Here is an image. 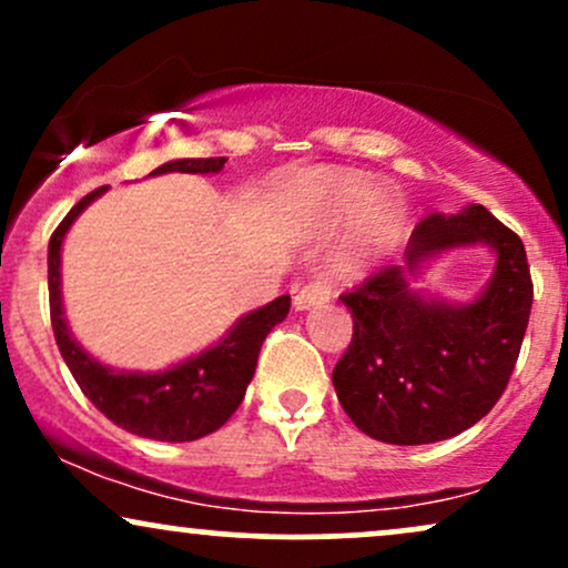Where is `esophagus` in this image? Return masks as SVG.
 Masks as SVG:
<instances>
[{"label": "esophagus", "mask_w": 568, "mask_h": 568, "mask_svg": "<svg viewBox=\"0 0 568 568\" xmlns=\"http://www.w3.org/2000/svg\"><path fill=\"white\" fill-rule=\"evenodd\" d=\"M331 296H334L331 285L325 283L323 277H317V280H312V283H306L302 291H296V296H293V304H296V310H310V306L328 304Z\"/></svg>", "instance_id": "1"}]
</instances>
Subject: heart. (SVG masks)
I'll list each match as a JSON object with an SVG mask.
<instances>
[{
  "label": "heart",
  "mask_w": 568,
  "mask_h": 568,
  "mask_svg": "<svg viewBox=\"0 0 568 568\" xmlns=\"http://www.w3.org/2000/svg\"><path fill=\"white\" fill-rule=\"evenodd\" d=\"M334 205L338 219L349 221L361 216L357 237L344 256L347 270H361L382 256L395 243L400 226V205L379 192V186L366 175H342L334 184Z\"/></svg>",
  "instance_id": "heart-1"
}]
</instances>
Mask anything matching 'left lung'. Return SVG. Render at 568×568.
<instances>
[{
	"instance_id": "8db88e82",
	"label": "left lung",
	"mask_w": 568,
	"mask_h": 568,
	"mask_svg": "<svg viewBox=\"0 0 568 568\" xmlns=\"http://www.w3.org/2000/svg\"><path fill=\"white\" fill-rule=\"evenodd\" d=\"M498 251L489 288L467 307L433 303L405 275L448 246ZM352 342L334 368L338 403L357 429L395 446L446 440L497 406L518 363L534 283L526 247L484 205L429 213L416 224L406 266H384L342 293Z\"/></svg>"
}]
</instances>
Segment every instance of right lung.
<instances>
[{"label":"right lung","mask_w":568,"mask_h":568,"mask_svg":"<svg viewBox=\"0 0 568 568\" xmlns=\"http://www.w3.org/2000/svg\"><path fill=\"white\" fill-rule=\"evenodd\" d=\"M224 158L205 160H175L160 165L152 175L160 173H219ZM106 186H98L88 197H82L58 224L48 247V288H50V323H53L55 344L63 361L93 406L106 419L128 433L141 438L184 443L197 440L216 433L221 425L237 410L245 397L247 382L256 371L258 352L266 334L288 317L291 296H280L262 310L251 312L226 334L216 347L200 352L192 361L181 363L160 374H130L112 371L90 357L63 321L61 306V245L71 221L93 202Z\"/></svg>","instance_id":"obj_1"}]
</instances>
